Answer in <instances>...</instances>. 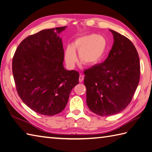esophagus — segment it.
Here are the masks:
<instances>
[{
	"instance_id": "obj_1",
	"label": "esophagus",
	"mask_w": 152,
	"mask_h": 152,
	"mask_svg": "<svg viewBox=\"0 0 152 152\" xmlns=\"http://www.w3.org/2000/svg\"><path fill=\"white\" fill-rule=\"evenodd\" d=\"M83 80H84V76H83V75H80V76H79V82H80V83H82L83 81Z\"/></svg>"
}]
</instances>
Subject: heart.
<instances>
[{"instance_id":"b5f03b06","label":"heart","mask_w":152,"mask_h":152,"mask_svg":"<svg viewBox=\"0 0 152 152\" xmlns=\"http://www.w3.org/2000/svg\"><path fill=\"white\" fill-rule=\"evenodd\" d=\"M107 40L104 36L90 34L77 39L73 45H69L64 53L66 63L73 68L77 61L75 50L79 52L80 61L86 65L97 64L104 56L107 48Z\"/></svg>"}]
</instances>
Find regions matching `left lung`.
Returning a JSON list of instances; mask_svg holds the SVG:
<instances>
[{"mask_svg": "<svg viewBox=\"0 0 152 152\" xmlns=\"http://www.w3.org/2000/svg\"><path fill=\"white\" fill-rule=\"evenodd\" d=\"M110 31L114 42L108 57L102 63L84 72L87 105L100 116L112 115L126 108L140 79V61L135 47L127 37Z\"/></svg>", "mask_w": 152, "mask_h": 152, "instance_id": "left-lung-1", "label": "left lung"}]
</instances>
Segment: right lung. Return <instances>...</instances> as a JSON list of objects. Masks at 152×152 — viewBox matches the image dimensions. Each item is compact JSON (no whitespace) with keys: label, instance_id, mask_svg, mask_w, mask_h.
Instances as JSON below:
<instances>
[{"label":"right lung","instance_id":"obj_1","mask_svg":"<svg viewBox=\"0 0 152 152\" xmlns=\"http://www.w3.org/2000/svg\"><path fill=\"white\" fill-rule=\"evenodd\" d=\"M66 26L43 29L20 42L14 54L12 71L19 97L29 108L44 115L61 112L69 94L79 84V73L63 66L64 49L58 34Z\"/></svg>","mask_w":152,"mask_h":152}]
</instances>
